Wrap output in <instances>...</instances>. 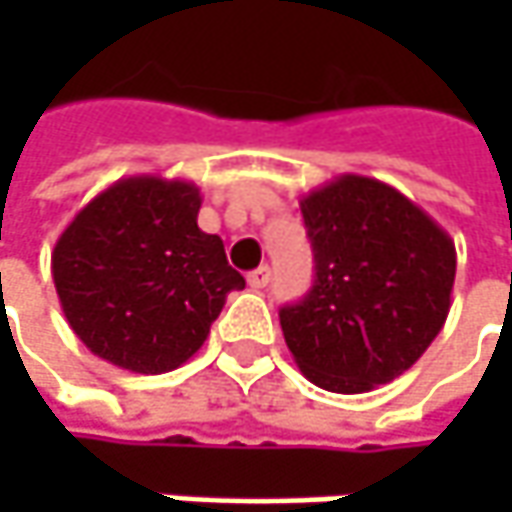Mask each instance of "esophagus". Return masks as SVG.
Masks as SVG:
<instances>
[{"label":"esophagus","mask_w":512,"mask_h":512,"mask_svg":"<svg viewBox=\"0 0 512 512\" xmlns=\"http://www.w3.org/2000/svg\"><path fill=\"white\" fill-rule=\"evenodd\" d=\"M267 282H270V267L267 265L256 267L253 273H247V285L253 287V290H262Z\"/></svg>","instance_id":"34e87169"}]
</instances>
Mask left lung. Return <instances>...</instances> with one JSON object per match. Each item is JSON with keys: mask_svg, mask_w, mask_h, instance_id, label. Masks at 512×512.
<instances>
[{"mask_svg": "<svg viewBox=\"0 0 512 512\" xmlns=\"http://www.w3.org/2000/svg\"><path fill=\"white\" fill-rule=\"evenodd\" d=\"M299 207L316 282L279 310L293 362L330 393L393 382L447 322L453 239L396 187L359 173L310 190Z\"/></svg>", "mask_w": 512, "mask_h": 512, "instance_id": "8db88e82", "label": "left lung"}]
</instances>
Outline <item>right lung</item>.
<instances>
[{"instance_id": "1", "label": "right lung", "mask_w": 512, "mask_h": 512, "mask_svg": "<svg viewBox=\"0 0 512 512\" xmlns=\"http://www.w3.org/2000/svg\"><path fill=\"white\" fill-rule=\"evenodd\" d=\"M199 207L193 182L142 173L105 187L62 230L50 273L93 356L156 376L205 344L245 279L227 265L222 239L196 225Z\"/></svg>"}]
</instances>
